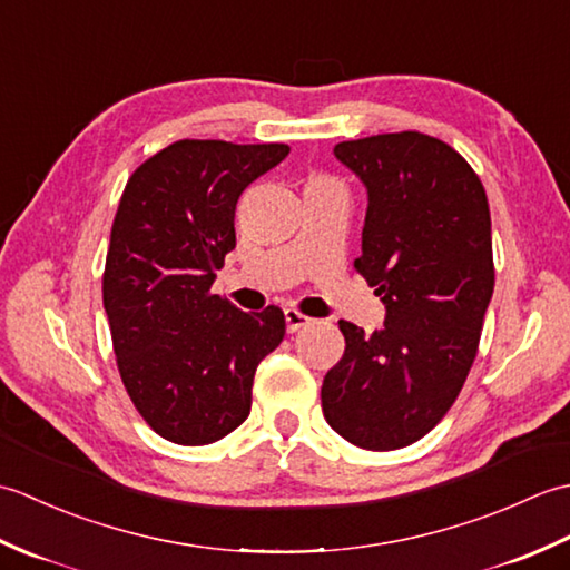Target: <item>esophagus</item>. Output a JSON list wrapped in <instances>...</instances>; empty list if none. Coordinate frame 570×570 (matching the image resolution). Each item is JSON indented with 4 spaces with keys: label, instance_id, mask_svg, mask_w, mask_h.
I'll return each mask as SVG.
<instances>
[{
    "label": "esophagus",
    "instance_id": "obj_1",
    "mask_svg": "<svg viewBox=\"0 0 570 570\" xmlns=\"http://www.w3.org/2000/svg\"><path fill=\"white\" fill-rule=\"evenodd\" d=\"M284 318H286V331L288 333H296L301 328H306V325L311 323V318L304 316V313L296 311V308H286L284 311Z\"/></svg>",
    "mask_w": 570,
    "mask_h": 570
}]
</instances>
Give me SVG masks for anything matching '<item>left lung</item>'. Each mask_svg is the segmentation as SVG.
<instances>
[{
	"mask_svg": "<svg viewBox=\"0 0 570 570\" xmlns=\"http://www.w3.org/2000/svg\"><path fill=\"white\" fill-rule=\"evenodd\" d=\"M367 188L355 269L386 308L380 331L341 321L345 353L321 386L323 416L367 451L423 439L465 384L494 288L490 205L445 141L396 131L335 144Z\"/></svg>",
	"mask_w": 570,
	"mask_h": 570,
	"instance_id": "8db88e82",
	"label": "left lung"
}]
</instances>
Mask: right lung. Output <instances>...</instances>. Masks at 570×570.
<instances>
[{
    "label": "right lung",
    "instance_id": "1",
    "mask_svg": "<svg viewBox=\"0 0 570 570\" xmlns=\"http://www.w3.org/2000/svg\"><path fill=\"white\" fill-rule=\"evenodd\" d=\"M286 144L180 139L129 176L112 223L102 304L125 390L178 445L220 441L249 416L259 362L284 313H245L210 294L235 249V208Z\"/></svg>",
    "mask_w": 570,
    "mask_h": 570
}]
</instances>
